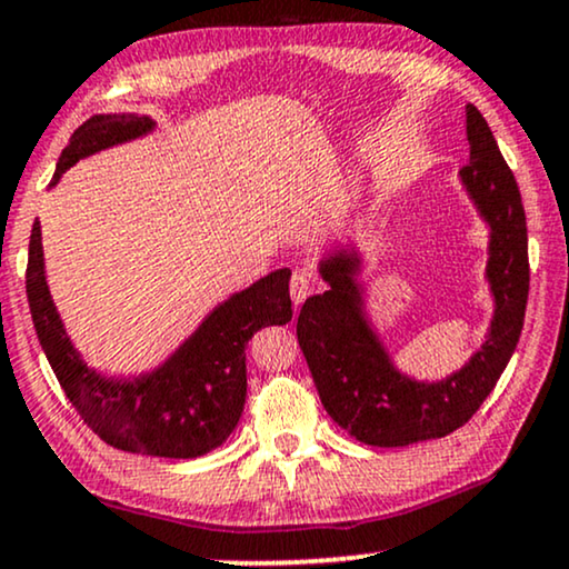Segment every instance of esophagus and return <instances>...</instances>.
I'll return each mask as SVG.
<instances>
[{"label": "esophagus", "instance_id": "1", "mask_svg": "<svg viewBox=\"0 0 569 569\" xmlns=\"http://www.w3.org/2000/svg\"><path fill=\"white\" fill-rule=\"evenodd\" d=\"M289 291H291V299H293V305H301V301H305L309 293H312V278H309V272H301V270H297L291 276V283H289Z\"/></svg>", "mask_w": 569, "mask_h": 569}]
</instances>
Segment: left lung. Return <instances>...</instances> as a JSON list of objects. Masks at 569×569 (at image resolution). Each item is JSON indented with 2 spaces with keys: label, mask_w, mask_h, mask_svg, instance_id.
Here are the masks:
<instances>
[{
  "label": "left lung",
  "mask_w": 569,
  "mask_h": 569,
  "mask_svg": "<svg viewBox=\"0 0 569 569\" xmlns=\"http://www.w3.org/2000/svg\"><path fill=\"white\" fill-rule=\"evenodd\" d=\"M467 141L470 162L459 176L491 228L486 278L496 309L483 349L438 383H420L399 372L362 312L355 251H338L320 264L330 289L309 297L299 312L297 338L322 407L368 446L391 449L455 433L493 391L520 341L530 289L520 189L486 118L472 104H467Z\"/></svg>",
  "instance_id": "obj_1"
}]
</instances>
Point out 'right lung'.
Instances as JSON below:
<instances>
[{
	"label": "right lung",
	"mask_w": 569,
	"mask_h": 569,
	"mask_svg": "<svg viewBox=\"0 0 569 569\" xmlns=\"http://www.w3.org/2000/svg\"><path fill=\"white\" fill-rule=\"evenodd\" d=\"M152 128V120L139 114H93L62 149L52 186L83 157ZM289 278L291 270L280 268L233 293L162 368L133 380L102 378L78 357L47 289L39 220L28 243L26 293L41 349L93 433L133 455L193 459L218 449L239 426L247 401V343L260 328L291 320Z\"/></svg>",
	"instance_id": "1"
}]
</instances>
